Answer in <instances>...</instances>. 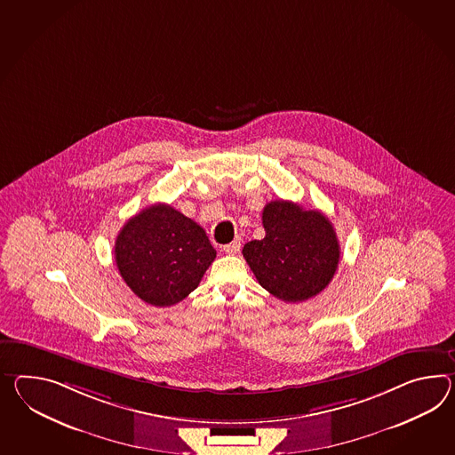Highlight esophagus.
I'll use <instances>...</instances> for the list:
<instances>
[{
	"instance_id": "esophagus-1",
	"label": "esophagus",
	"mask_w": 455,
	"mask_h": 455,
	"mask_svg": "<svg viewBox=\"0 0 455 455\" xmlns=\"http://www.w3.org/2000/svg\"><path fill=\"white\" fill-rule=\"evenodd\" d=\"M240 246H242L240 238H235L232 243L225 244V246H223V251H225L227 255H236V253L240 251Z\"/></svg>"
}]
</instances>
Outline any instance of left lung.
I'll return each mask as SVG.
<instances>
[{
	"instance_id": "8db88e82",
	"label": "left lung",
	"mask_w": 455,
	"mask_h": 455,
	"mask_svg": "<svg viewBox=\"0 0 455 455\" xmlns=\"http://www.w3.org/2000/svg\"><path fill=\"white\" fill-rule=\"evenodd\" d=\"M265 238L243 246L244 259L258 283L284 302H302L327 288L340 259L332 222L319 211L289 200L263 209Z\"/></svg>"
}]
</instances>
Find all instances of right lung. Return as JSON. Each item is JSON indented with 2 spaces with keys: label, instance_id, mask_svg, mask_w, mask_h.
I'll return each instance as SVG.
<instances>
[{
  "label": "right lung",
  "instance_id": "obj_1",
  "mask_svg": "<svg viewBox=\"0 0 455 455\" xmlns=\"http://www.w3.org/2000/svg\"><path fill=\"white\" fill-rule=\"evenodd\" d=\"M215 256L205 230L167 204L136 213L115 242V261L124 283L156 307L188 298Z\"/></svg>",
  "mask_w": 455,
  "mask_h": 455
}]
</instances>
